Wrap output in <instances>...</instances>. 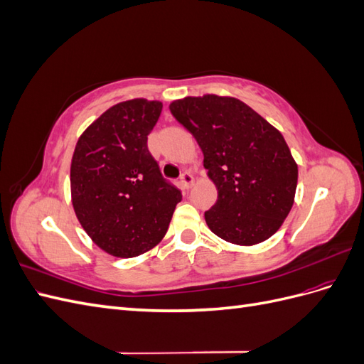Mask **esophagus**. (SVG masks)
Wrapping results in <instances>:
<instances>
[{
	"label": "esophagus",
	"instance_id": "obj_1",
	"mask_svg": "<svg viewBox=\"0 0 364 364\" xmlns=\"http://www.w3.org/2000/svg\"><path fill=\"white\" fill-rule=\"evenodd\" d=\"M181 185H182V188H183V190H190L191 186L194 185V178H193V174H191V173H188V171L182 173V174H181Z\"/></svg>",
	"mask_w": 364,
	"mask_h": 364
}]
</instances>
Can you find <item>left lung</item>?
I'll return each instance as SVG.
<instances>
[{"label": "left lung", "mask_w": 364, "mask_h": 364, "mask_svg": "<svg viewBox=\"0 0 364 364\" xmlns=\"http://www.w3.org/2000/svg\"><path fill=\"white\" fill-rule=\"evenodd\" d=\"M170 111L196 138L217 186L208 228L238 246L270 238L289 215L297 185V164L281 132L234 97H185Z\"/></svg>", "instance_id": "1"}]
</instances>
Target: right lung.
Masks as SVG:
<instances>
[{
  "mask_svg": "<svg viewBox=\"0 0 364 364\" xmlns=\"http://www.w3.org/2000/svg\"><path fill=\"white\" fill-rule=\"evenodd\" d=\"M161 102L109 107L79 138L71 161V199L94 243L118 258L138 257L167 232L181 191L162 178L147 149Z\"/></svg>",
  "mask_w": 364,
  "mask_h": 364,
  "instance_id": "1",
  "label": "right lung"
}]
</instances>
